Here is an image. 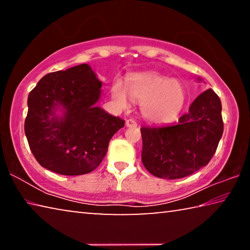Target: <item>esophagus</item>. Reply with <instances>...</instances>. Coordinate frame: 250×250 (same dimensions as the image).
Instances as JSON below:
<instances>
[{
    "instance_id": "34e87169",
    "label": "esophagus",
    "mask_w": 250,
    "mask_h": 250,
    "mask_svg": "<svg viewBox=\"0 0 250 250\" xmlns=\"http://www.w3.org/2000/svg\"><path fill=\"white\" fill-rule=\"evenodd\" d=\"M125 125L129 126V128H130V126H137L138 125H137V122H135L133 119H128V120L125 121Z\"/></svg>"
}]
</instances>
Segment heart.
Masks as SVG:
<instances>
[{
	"instance_id": "heart-1",
	"label": "heart",
	"mask_w": 250,
	"mask_h": 250,
	"mask_svg": "<svg viewBox=\"0 0 250 250\" xmlns=\"http://www.w3.org/2000/svg\"><path fill=\"white\" fill-rule=\"evenodd\" d=\"M128 95L132 100L142 104V116L152 122L173 120L179 116L186 101L185 89L179 82L156 73L130 76L126 90L120 82L113 84L112 97L120 107H126Z\"/></svg>"
}]
</instances>
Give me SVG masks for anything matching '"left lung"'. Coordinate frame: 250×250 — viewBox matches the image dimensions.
<instances>
[{"instance_id": "8db88e82", "label": "left lung", "mask_w": 250, "mask_h": 250, "mask_svg": "<svg viewBox=\"0 0 250 250\" xmlns=\"http://www.w3.org/2000/svg\"><path fill=\"white\" fill-rule=\"evenodd\" d=\"M202 82L201 78L197 79ZM224 131L222 103L211 89L193 101L176 124L142 126V163L152 175L176 180L206 167Z\"/></svg>"}]
</instances>
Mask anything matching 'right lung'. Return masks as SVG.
I'll return each mask as SVG.
<instances>
[{
    "label": "right lung",
    "instance_id": "1",
    "mask_svg": "<svg viewBox=\"0 0 250 250\" xmlns=\"http://www.w3.org/2000/svg\"><path fill=\"white\" fill-rule=\"evenodd\" d=\"M103 83L88 64L44 76L29 92L25 134L42 167L62 175L94 171L125 120L96 104Z\"/></svg>",
    "mask_w": 250,
    "mask_h": 250
}]
</instances>
